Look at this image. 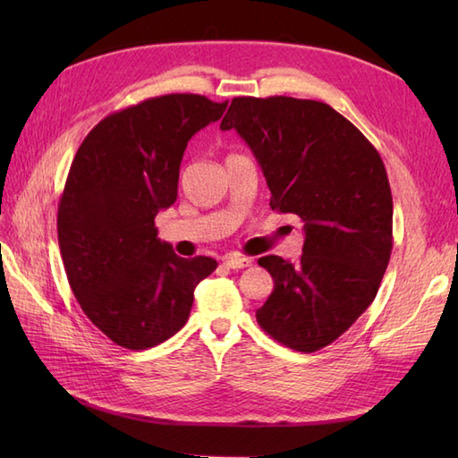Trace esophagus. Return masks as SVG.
Masks as SVG:
<instances>
[{
  "mask_svg": "<svg viewBox=\"0 0 458 458\" xmlns=\"http://www.w3.org/2000/svg\"><path fill=\"white\" fill-rule=\"evenodd\" d=\"M251 258H246V256H226L224 258V266L230 267V269H244V267H250L251 266Z\"/></svg>",
  "mask_w": 458,
  "mask_h": 458,
  "instance_id": "34e87169",
  "label": "esophagus"
}]
</instances>
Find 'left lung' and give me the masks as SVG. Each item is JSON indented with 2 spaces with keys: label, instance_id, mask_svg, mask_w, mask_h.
<instances>
[{
  "label": "left lung",
  "instance_id": "1",
  "mask_svg": "<svg viewBox=\"0 0 458 458\" xmlns=\"http://www.w3.org/2000/svg\"><path fill=\"white\" fill-rule=\"evenodd\" d=\"M220 130H236L259 163L269 207L305 222L297 264L258 259L274 291L256 318L277 343L317 352L372 303L392 256L394 202L376 148L325 102L238 96Z\"/></svg>",
  "mask_w": 458,
  "mask_h": 458
}]
</instances>
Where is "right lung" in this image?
I'll return each mask as SVG.
<instances>
[{
  "instance_id": "right-lung-1",
  "label": "right lung",
  "mask_w": 458,
  "mask_h": 458,
  "mask_svg": "<svg viewBox=\"0 0 458 458\" xmlns=\"http://www.w3.org/2000/svg\"><path fill=\"white\" fill-rule=\"evenodd\" d=\"M228 102L167 94L110 114L86 135L58 200V246L68 284L112 343L145 350L187 323L212 258H179L155 216L177 200L179 167L199 130Z\"/></svg>"
}]
</instances>
